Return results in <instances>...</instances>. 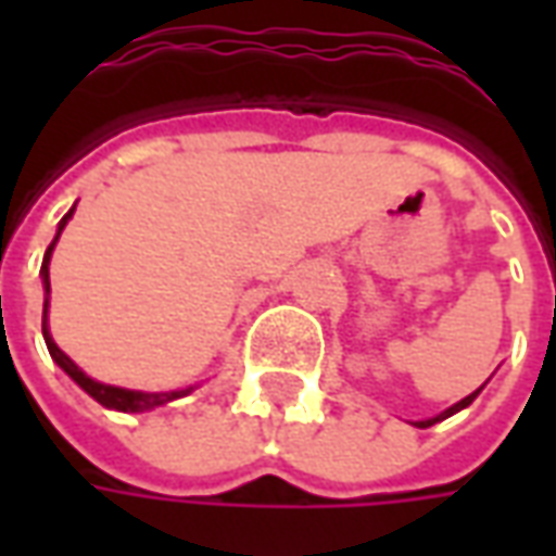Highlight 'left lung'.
<instances>
[{"mask_svg": "<svg viewBox=\"0 0 556 556\" xmlns=\"http://www.w3.org/2000/svg\"><path fill=\"white\" fill-rule=\"evenodd\" d=\"M479 390H482V387H479ZM479 390H477V393H470V396L462 399V402H455L453 408H446V410H443V414H438V417H431V419H419L417 426H419V429H429V426H434V422H441V419L453 417V414H458V410H462V408H467V405H470V402H473V399L479 396Z\"/></svg>", "mask_w": 556, "mask_h": 556, "instance_id": "obj_1", "label": "left lung"}]
</instances>
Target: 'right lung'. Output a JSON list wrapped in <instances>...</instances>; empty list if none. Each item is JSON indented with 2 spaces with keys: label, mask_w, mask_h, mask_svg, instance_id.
<instances>
[{
  "label": "right lung",
  "mask_w": 556,
  "mask_h": 556,
  "mask_svg": "<svg viewBox=\"0 0 556 556\" xmlns=\"http://www.w3.org/2000/svg\"><path fill=\"white\" fill-rule=\"evenodd\" d=\"M77 207V205H74ZM74 207L67 211L65 217H62V223H59V231H55L53 243L47 247V253H43V265H41V279H43V291H47V301H43V342H47V349H50V357H53L62 369H65L74 381H77L86 393H89L94 402H101L103 408H113V410H125V414H142V410H154L160 408V405H169L172 399H181L187 396V393H193V387H187V390H169V393H142V390H125V387H113V384H101V381H94V378H89V375L79 369L77 363L67 357L65 351L59 349L53 342V337H50V327H47V306H50V255H53L55 250V241H59V235H62V229L67 226V219L74 217Z\"/></svg>",
  "instance_id": "add662e5"
}]
</instances>
